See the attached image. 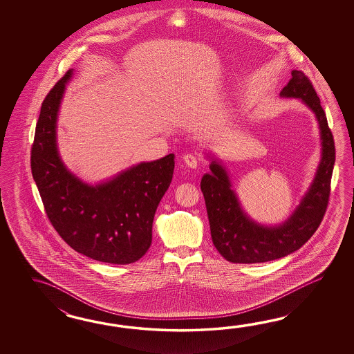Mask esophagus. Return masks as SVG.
Returning <instances> with one entry per match:
<instances>
[{"label":"esophagus","instance_id":"1","mask_svg":"<svg viewBox=\"0 0 354 354\" xmlns=\"http://www.w3.org/2000/svg\"><path fill=\"white\" fill-rule=\"evenodd\" d=\"M183 162L186 163V166L189 167V168H196V167L198 166V162H200V159L195 154H192V153H187V154H185V157H183Z\"/></svg>","mask_w":354,"mask_h":354}]
</instances>
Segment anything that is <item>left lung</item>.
<instances>
[{
	"label": "left lung",
	"instance_id": "8db88e82",
	"mask_svg": "<svg viewBox=\"0 0 354 354\" xmlns=\"http://www.w3.org/2000/svg\"><path fill=\"white\" fill-rule=\"evenodd\" d=\"M291 75L281 96L301 98L315 113L323 139L322 163L300 206L277 227L253 223L241 210L225 169L216 162L211 163V174L201 180L211 238L218 253L233 263H263L291 254L313 236L328 209L335 162L334 138L310 78L301 71H292Z\"/></svg>",
	"mask_w": 354,
	"mask_h": 354
}]
</instances>
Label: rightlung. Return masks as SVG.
<instances>
[{
	"label": "right lung",
	"mask_w": 354,
	"mask_h": 354,
	"mask_svg": "<svg viewBox=\"0 0 354 354\" xmlns=\"http://www.w3.org/2000/svg\"><path fill=\"white\" fill-rule=\"evenodd\" d=\"M72 69L48 92L31 144L32 178L46 216L71 248L98 262L134 263L148 252L158 203L171 185L174 154L140 163L92 187L69 174L55 143V122Z\"/></svg>",
	"instance_id": "right-lung-1"
}]
</instances>
